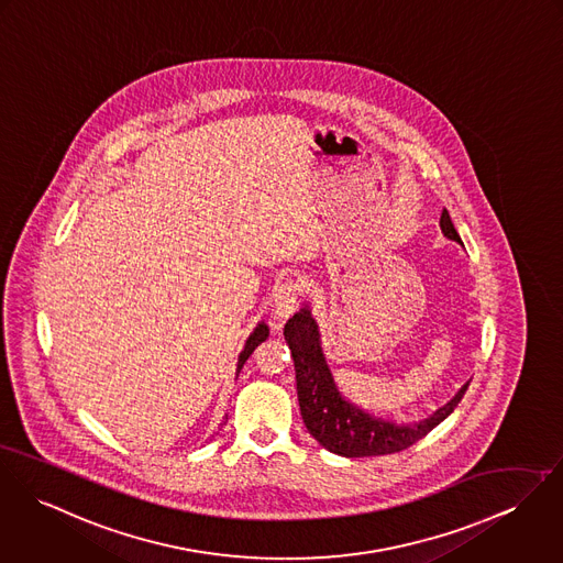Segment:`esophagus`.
<instances>
[{"mask_svg": "<svg viewBox=\"0 0 563 563\" xmlns=\"http://www.w3.org/2000/svg\"><path fill=\"white\" fill-rule=\"evenodd\" d=\"M300 300H302L300 283L289 280L283 287H278L276 294H274V314H276V319L285 321L287 317H291L298 309Z\"/></svg>", "mask_w": 563, "mask_h": 563, "instance_id": "1", "label": "esophagus"}]
</instances>
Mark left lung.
<instances>
[{
	"label": "left lung",
	"mask_w": 563,
	"mask_h": 563,
	"mask_svg": "<svg viewBox=\"0 0 563 563\" xmlns=\"http://www.w3.org/2000/svg\"><path fill=\"white\" fill-rule=\"evenodd\" d=\"M440 231L446 240L462 244L446 209L440 213ZM285 341L296 367L298 401L305 426L323 449L343 457L388 455L408 449L442 423L468 388L466 382L442 408L423 421L397 423L375 417L374 412L356 406L339 390L321 350L319 328L309 307H302L285 323Z\"/></svg>",
	"instance_id": "obj_1"
}]
</instances>
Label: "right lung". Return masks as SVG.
Listing matches in <instances>:
<instances>
[{
  "label": "right lung",
  "mask_w": 563,
  "mask_h": 563,
  "mask_svg": "<svg viewBox=\"0 0 563 563\" xmlns=\"http://www.w3.org/2000/svg\"><path fill=\"white\" fill-rule=\"evenodd\" d=\"M269 336V328L261 321V323H256V328L252 330L251 336L246 339V345H244V350L240 352V356H238V374L242 372V367H244V363L249 361V356H251L252 352L265 341Z\"/></svg>",
  "instance_id": "obj_1"
}]
</instances>
